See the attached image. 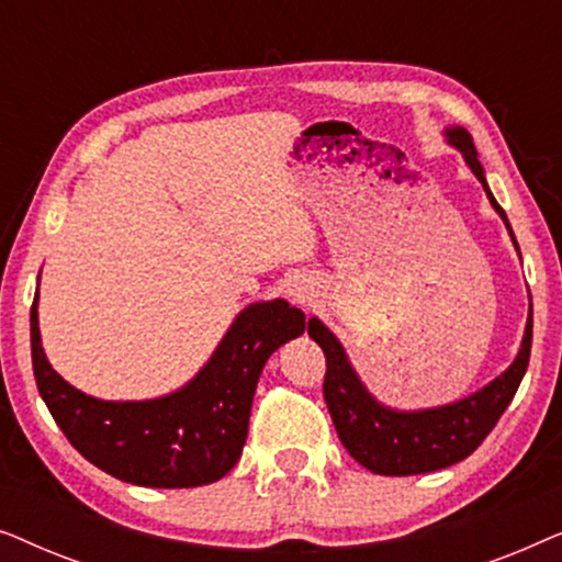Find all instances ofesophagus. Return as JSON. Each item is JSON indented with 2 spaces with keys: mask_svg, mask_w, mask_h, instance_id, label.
<instances>
[{
  "mask_svg": "<svg viewBox=\"0 0 562 562\" xmlns=\"http://www.w3.org/2000/svg\"><path fill=\"white\" fill-rule=\"evenodd\" d=\"M310 291H312V286L306 281H296V283H291V286H289V294L294 296L296 302H306V299L312 296Z\"/></svg>",
  "mask_w": 562,
  "mask_h": 562,
  "instance_id": "34e87169",
  "label": "esophagus"
}]
</instances>
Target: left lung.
Instances as JSON below:
<instances>
[{"label":"left lung","mask_w":562,"mask_h":562,"mask_svg":"<svg viewBox=\"0 0 562 562\" xmlns=\"http://www.w3.org/2000/svg\"><path fill=\"white\" fill-rule=\"evenodd\" d=\"M445 137H448L452 148L463 153L468 168L481 181L491 206L509 229L514 248L519 250L509 220H506L504 210L491 194L471 133L463 127H448ZM310 337L325 350L327 373L322 391H325L329 417H333L337 437H340L345 450L371 473L417 475L440 471V468L465 460L496 427L498 417L512 404L527 373L529 350H532V312H529L517 358L502 375H496L488 386L460 398V402L417 412H398L375 402L371 391L352 371L340 340L317 317L310 319Z\"/></svg>","instance_id":"8db88e82"}]
</instances>
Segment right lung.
Returning <instances> with one entry per match:
<instances>
[{"label": "right lung", "mask_w": 562, "mask_h": 562, "mask_svg": "<svg viewBox=\"0 0 562 562\" xmlns=\"http://www.w3.org/2000/svg\"><path fill=\"white\" fill-rule=\"evenodd\" d=\"M304 327V312L283 299L245 306L187 386L148 402H102L60 379L41 345L37 294L30 348L45 406L89 463L135 486L194 488L240 460L260 371Z\"/></svg>", "instance_id": "add662e5"}]
</instances>
